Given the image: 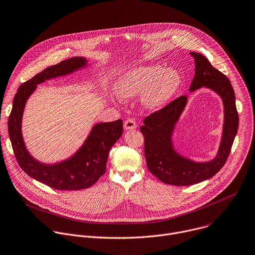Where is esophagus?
Here are the masks:
<instances>
[{"mask_svg": "<svg viewBox=\"0 0 255 255\" xmlns=\"http://www.w3.org/2000/svg\"><path fill=\"white\" fill-rule=\"evenodd\" d=\"M136 127H137V124L133 119H127L124 122V129L125 130H132V129H135Z\"/></svg>", "mask_w": 255, "mask_h": 255, "instance_id": "1", "label": "esophagus"}]
</instances>
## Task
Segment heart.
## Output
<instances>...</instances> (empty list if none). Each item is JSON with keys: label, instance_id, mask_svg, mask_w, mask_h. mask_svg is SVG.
I'll use <instances>...</instances> for the list:
<instances>
[{"label": "heart", "instance_id": "heart-1", "mask_svg": "<svg viewBox=\"0 0 255 255\" xmlns=\"http://www.w3.org/2000/svg\"><path fill=\"white\" fill-rule=\"evenodd\" d=\"M181 84L179 72L161 65H145L125 72L115 84V91L122 99L143 95L142 102L148 109H158L176 93Z\"/></svg>", "mask_w": 255, "mask_h": 255}]
</instances>
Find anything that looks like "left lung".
<instances>
[{
  "label": "left lung",
  "instance_id": "8db88e82",
  "mask_svg": "<svg viewBox=\"0 0 255 255\" xmlns=\"http://www.w3.org/2000/svg\"><path fill=\"white\" fill-rule=\"evenodd\" d=\"M190 55L194 58L195 75L189 91L207 88L216 93L223 103L222 135L215 157L209 161H195L174 147L173 134L187 105L186 95L146 117L140 128L149 171L160 181L175 186L192 185L213 177L225 164L238 129V113L230 81L202 54L190 52Z\"/></svg>",
  "mask_w": 255,
  "mask_h": 255
}]
</instances>
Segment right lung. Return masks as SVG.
I'll return each instance as SVG.
<instances>
[{
    "label": "right lung",
    "instance_id": "obj_1",
    "mask_svg": "<svg viewBox=\"0 0 255 255\" xmlns=\"http://www.w3.org/2000/svg\"><path fill=\"white\" fill-rule=\"evenodd\" d=\"M84 57H74L50 66L19 87L8 121L9 137L16 159L23 170L33 179L58 190H80L95 184L106 171V163L112 146L123 134V121L95 124L82 146L67 159L56 163L37 160L28 151L23 134L22 120L26 103L37 85L87 68Z\"/></svg>",
    "mask_w": 255,
    "mask_h": 255
}]
</instances>
